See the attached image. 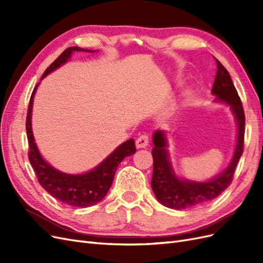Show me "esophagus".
I'll return each instance as SVG.
<instances>
[{
    "label": "esophagus",
    "instance_id": "34e87169",
    "mask_svg": "<svg viewBox=\"0 0 263 263\" xmlns=\"http://www.w3.org/2000/svg\"><path fill=\"white\" fill-rule=\"evenodd\" d=\"M149 145V136L147 134H142L136 139L137 148H146Z\"/></svg>",
    "mask_w": 263,
    "mask_h": 263
}]
</instances>
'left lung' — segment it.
<instances>
[{"mask_svg": "<svg viewBox=\"0 0 263 263\" xmlns=\"http://www.w3.org/2000/svg\"><path fill=\"white\" fill-rule=\"evenodd\" d=\"M215 60L217 63V71L212 89V93L216 95L214 101L222 102L230 106L238 126V137L234 157L225 171L208 182L180 180L172 169L169 153L166 150L168 142L165 135L162 130H157L153 139L155 147L153 148L154 172L151 187L157 200L169 209L184 210L205 204L216 198L232 183L237 163L242 155L245 139L242 103L228 71L216 58Z\"/></svg>", "mask_w": 263, "mask_h": 263, "instance_id": "left-lung-1", "label": "left lung"}]
</instances>
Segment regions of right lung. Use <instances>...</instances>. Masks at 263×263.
I'll return each mask as SVG.
<instances>
[{
	"mask_svg": "<svg viewBox=\"0 0 263 263\" xmlns=\"http://www.w3.org/2000/svg\"><path fill=\"white\" fill-rule=\"evenodd\" d=\"M74 51L92 50L82 49L80 47H69L46 69L42 79L50 73L51 71L59 68L63 63H66L70 55ZM38 84L36 85L33 93H31L26 117L29 162L35 171L39 184L51 196L70 206L89 208V206L99 203L105 197L113 183L118 164L123 161L124 158L136 153L135 141L134 139H129L123 142L104 161L101 162L97 168L90 172L83 174H67L55 170L53 166L47 163L39 154V150L35 144L33 130H31V108H33V99Z\"/></svg>",
	"mask_w": 263,
	"mask_h": 263,
	"instance_id": "right-lung-1",
	"label": "right lung"
}]
</instances>
